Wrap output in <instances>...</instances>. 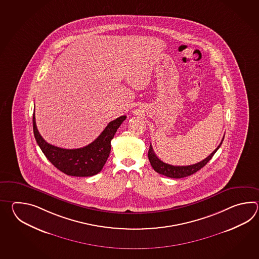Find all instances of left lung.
Segmentation results:
<instances>
[{"instance_id":"obj_1","label":"left lung","mask_w":259,"mask_h":259,"mask_svg":"<svg viewBox=\"0 0 259 259\" xmlns=\"http://www.w3.org/2000/svg\"><path fill=\"white\" fill-rule=\"evenodd\" d=\"M225 136V135H224ZM224 140V137L222 139L221 143L217 148L213 151L212 154H210L206 158L202 160L201 162L193 164V165H172L169 164H166L165 162L161 161V160L156 156V154H154V150L152 145H150V148L148 151V158L151 165L153 166L154 170L156 171L157 173H159L161 175H164L168 178H173V179H181V178H184V177L191 176L194 174L195 172L200 170L203 166L206 165L208 163L213 155L215 154V152L219 150L220 145L222 144V142Z\"/></svg>"}]
</instances>
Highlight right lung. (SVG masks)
Segmentation results:
<instances>
[{"label":"right lung","mask_w":259,"mask_h":259,"mask_svg":"<svg viewBox=\"0 0 259 259\" xmlns=\"http://www.w3.org/2000/svg\"><path fill=\"white\" fill-rule=\"evenodd\" d=\"M126 117L119 116L109 122L104 132L87 146L78 149H64L44 141L36 126L34 111V137L47 159L63 173L69 176H94L103 169L110 154L111 141Z\"/></svg>","instance_id":"obj_1"}]
</instances>
